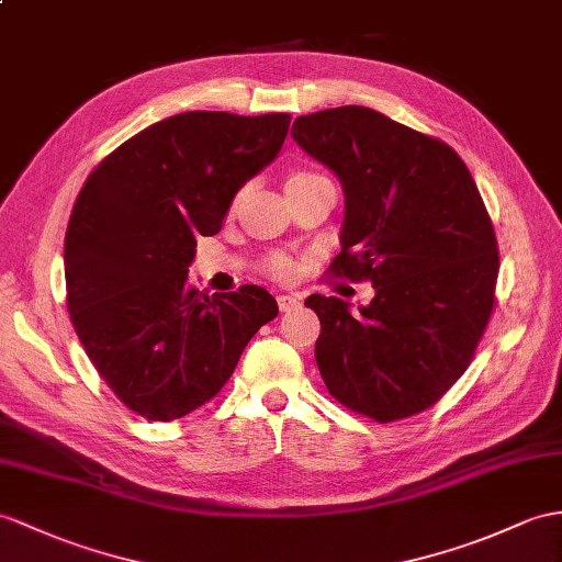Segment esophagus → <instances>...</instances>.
Returning <instances> with one entry per match:
<instances>
[{
	"label": "esophagus",
	"instance_id": "esophagus-1",
	"mask_svg": "<svg viewBox=\"0 0 562 562\" xmlns=\"http://www.w3.org/2000/svg\"><path fill=\"white\" fill-rule=\"evenodd\" d=\"M277 303H279L281 312H291V310L300 307V297L297 295H279Z\"/></svg>",
	"mask_w": 562,
	"mask_h": 562
}]
</instances>
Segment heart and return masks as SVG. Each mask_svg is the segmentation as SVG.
Listing matches in <instances>:
<instances>
[{
  "mask_svg": "<svg viewBox=\"0 0 562 562\" xmlns=\"http://www.w3.org/2000/svg\"><path fill=\"white\" fill-rule=\"evenodd\" d=\"M312 176H319V173H312V171H297V173H293V176L289 178V183H293V181H305V178H312ZM265 271L269 273L271 279H277V281H291V279L295 277L297 267H295V262H293L291 257H285V255H273V257H269L267 262H265Z\"/></svg>",
  "mask_w": 562,
  "mask_h": 562,
  "instance_id": "1",
  "label": "heart"
}]
</instances>
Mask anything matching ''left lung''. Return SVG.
<instances>
[{
	"label": "left lung",
	"mask_w": 562,
	"mask_h": 562,
	"mask_svg": "<svg viewBox=\"0 0 562 562\" xmlns=\"http://www.w3.org/2000/svg\"><path fill=\"white\" fill-rule=\"evenodd\" d=\"M293 140L346 193L334 279L369 281L360 312L310 295L328 393L389 424L439 403L474 360L496 305L498 240L453 147L367 106L297 116Z\"/></svg>",
	"instance_id": "8db88e82"
}]
</instances>
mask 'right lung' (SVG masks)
<instances>
[{
	"label": "right lung",
	"mask_w": 562,
	"mask_h": 562,
	"mask_svg": "<svg viewBox=\"0 0 562 562\" xmlns=\"http://www.w3.org/2000/svg\"><path fill=\"white\" fill-rule=\"evenodd\" d=\"M291 114L186 112L133 135L92 169L64 238L66 307L92 367L135 415L186 417L234 374L279 314L262 285H188L245 181L279 155Z\"/></svg>",
	"instance_id": "obj_1"
}]
</instances>
